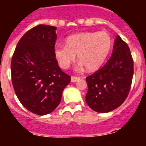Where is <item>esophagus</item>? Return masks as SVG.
<instances>
[{
  "mask_svg": "<svg viewBox=\"0 0 146 146\" xmlns=\"http://www.w3.org/2000/svg\"><path fill=\"white\" fill-rule=\"evenodd\" d=\"M79 79H80V77H75V76H72V77H71V81H72V82H77Z\"/></svg>",
  "mask_w": 146,
  "mask_h": 146,
  "instance_id": "obj_1",
  "label": "esophagus"
}]
</instances>
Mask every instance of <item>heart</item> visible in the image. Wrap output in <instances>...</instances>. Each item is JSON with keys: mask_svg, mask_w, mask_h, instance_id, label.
Masks as SVG:
<instances>
[{"mask_svg": "<svg viewBox=\"0 0 146 146\" xmlns=\"http://www.w3.org/2000/svg\"><path fill=\"white\" fill-rule=\"evenodd\" d=\"M112 43V38L107 32H86L69 36L66 39V46L56 45L54 52L63 69H67L77 55L87 70L94 71L104 64Z\"/></svg>", "mask_w": 146, "mask_h": 146, "instance_id": "obj_1", "label": "heart"}]
</instances>
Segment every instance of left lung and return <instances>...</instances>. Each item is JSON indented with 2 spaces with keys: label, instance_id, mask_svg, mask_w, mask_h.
<instances>
[{
  "label": "left lung",
  "instance_id": "obj_1",
  "mask_svg": "<svg viewBox=\"0 0 146 146\" xmlns=\"http://www.w3.org/2000/svg\"><path fill=\"white\" fill-rule=\"evenodd\" d=\"M134 74V62L128 44L117 35L113 54L106 64L86 77L87 104L94 111L108 113L128 96Z\"/></svg>",
  "mask_w": 146,
  "mask_h": 146
}]
</instances>
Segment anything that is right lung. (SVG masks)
Wrapping results in <instances>:
<instances>
[{
  "label": "right lung",
  "instance_id": "right-lung-1",
  "mask_svg": "<svg viewBox=\"0 0 146 146\" xmlns=\"http://www.w3.org/2000/svg\"><path fill=\"white\" fill-rule=\"evenodd\" d=\"M56 27L38 25L20 38L11 63V82L21 104L44 115L58 106L71 76L60 69L55 58Z\"/></svg>",
  "mask_w": 146,
  "mask_h": 146
}]
</instances>
